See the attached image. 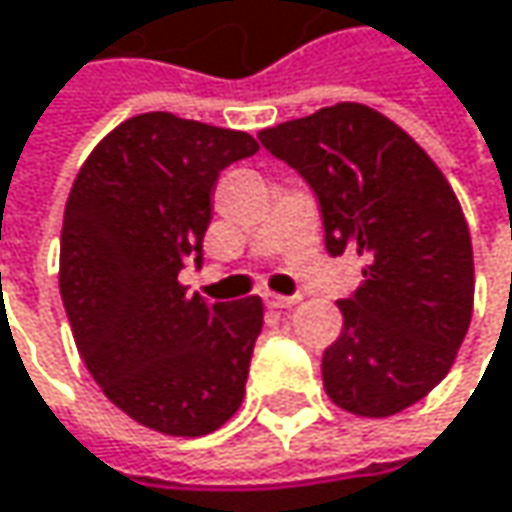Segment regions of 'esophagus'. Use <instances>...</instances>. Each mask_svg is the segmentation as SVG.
Instances as JSON below:
<instances>
[{
	"label": "esophagus",
	"instance_id": "obj_1",
	"mask_svg": "<svg viewBox=\"0 0 512 512\" xmlns=\"http://www.w3.org/2000/svg\"><path fill=\"white\" fill-rule=\"evenodd\" d=\"M302 296H278V293H269L266 296V305L269 308H278V311H290L293 305H299Z\"/></svg>",
	"mask_w": 512,
	"mask_h": 512
}]
</instances>
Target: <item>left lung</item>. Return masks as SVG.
I'll return each mask as SVG.
<instances>
[{
    "mask_svg": "<svg viewBox=\"0 0 512 512\" xmlns=\"http://www.w3.org/2000/svg\"><path fill=\"white\" fill-rule=\"evenodd\" d=\"M314 189L329 255L353 249L361 284L323 353L329 400L388 418L451 370L474 308V257L460 201L427 151L382 112L335 103L257 133Z\"/></svg>",
    "mask_w": 512,
    "mask_h": 512,
    "instance_id": "obj_1",
    "label": "left lung"
}]
</instances>
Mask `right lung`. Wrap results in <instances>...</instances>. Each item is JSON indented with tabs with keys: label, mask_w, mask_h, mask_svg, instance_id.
<instances>
[{
	"label": "right lung",
	"mask_w": 512,
	"mask_h": 512,
	"mask_svg": "<svg viewBox=\"0 0 512 512\" xmlns=\"http://www.w3.org/2000/svg\"><path fill=\"white\" fill-rule=\"evenodd\" d=\"M257 154L249 133L145 112L82 162L64 207L58 287L76 350L142 427L207 436L243 403L263 302H204L177 272L210 225L219 171Z\"/></svg>",
	"instance_id": "add662e5"
}]
</instances>
